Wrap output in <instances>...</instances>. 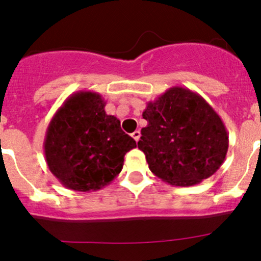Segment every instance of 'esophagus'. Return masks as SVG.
<instances>
[{
  "label": "esophagus",
  "mask_w": 261,
  "mask_h": 261,
  "mask_svg": "<svg viewBox=\"0 0 261 261\" xmlns=\"http://www.w3.org/2000/svg\"><path fill=\"white\" fill-rule=\"evenodd\" d=\"M131 136H133V139L136 141V142H139V140H140V136H141V133L139 130H136L135 131V133H133L131 134Z\"/></svg>",
  "instance_id": "obj_1"
}]
</instances>
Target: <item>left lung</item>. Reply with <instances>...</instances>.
Listing matches in <instances>:
<instances>
[{"instance_id": "left-lung-1", "label": "left lung", "mask_w": 261, "mask_h": 261, "mask_svg": "<svg viewBox=\"0 0 261 261\" xmlns=\"http://www.w3.org/2000/svg\"><path fill=\"white\" fill-rule=\"evenodd\" d=\"M147 126L137 146L155 176L175 187H191L217 172L228 151L222 119L200 94L172 87L148 101Z\"/></svg>"}]
</instances>
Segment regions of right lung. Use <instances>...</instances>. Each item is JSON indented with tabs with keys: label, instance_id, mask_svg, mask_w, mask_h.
<instances>
[{
	"label": "right lung",
	"instance_id": "obj_1",
	"mask_svg": "<svg viewBox=\"0 0 261 261\" xmlns=\"http://www.w3.org/2000/svg\"><path fill=\"white\" fill-rule=\"evenodd\" d=\"M99 93L71 94L53 116L44 140L45 161L65 188L97 191L121 172L126 152L136 142L108 115Z\"/></svg>",
	"mask_w": 261,
	"mask_h": 261
}]
</instances>
